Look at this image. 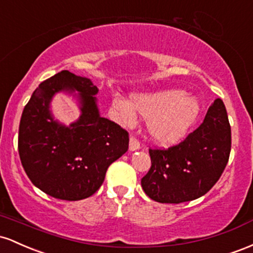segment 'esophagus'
<instances>
[{
    "mask_svg": "<svg viewBox=\"0 0 253 253\" xmlns=\"http://www.w3.org/2000/svg\"><path fill=\"white\" fill-rule=\"evenodd\" d=\"M140 147H141L140 141H138L135 136H131V137H130V141H129V149L131 150V152H134V150L140 149Z\"/></svg>",
    "mask_w": 253,
    "mask_h": 253,
    "instance_id": "obj_1",
    "label": "esophagus"
}]
</instances>
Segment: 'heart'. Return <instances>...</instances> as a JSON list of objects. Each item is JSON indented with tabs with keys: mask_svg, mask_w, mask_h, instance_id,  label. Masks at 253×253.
Here are the masks:
<instances>
[{
	"mask_svg": "<svg viewBox=\"0 0 253 253\" xmlns=\"http://www.w3.org/2000/svg\"><path fill=\"white\" fill-rule=\"evenodd\" d=\"M112 107L124 126H132L136 112L148 119L150 137L164 146L180 141L194 123L200 104L179 89H164L154 93L132 95L131 103L116 98Z\"/></svg>",
	"mask_w": 253,
	"mask_h": 253,
	"instance_id": "heart-1",
	"label": "heart"
}]
</instances>
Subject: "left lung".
I'll return each mask as SVG.
<instances>
[{
	"label": "left lung",
	"mask_w": 253,
	"mask_h": 253,
	"mask_svg": "<svg viewBox=\"0 0 253 253\" xmlns=\"http://www.w3.org/2000/svg\"><path fill=\"white\" fill-rule=\"evenodd\" d=\"M231 153V126L223 101L216 99L203 123L167 149H149L143 191L160 203H183L206 195L220 179Z\"/></svg>",
	"instance_id": "left-lung-1"
}]
</instances>
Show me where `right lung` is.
I'll return each instance as SVG.
<instances>
[{"mask_svg":"<svg viewBox=\"0 0 253 253\" xmlns=\"http://www.w3.org/2000/svg\"><path fill=\"white\" fill-rule=\"evenodd\" d=\"M78 90L81 118L69 127L55 121L49 103L58 91ZM98 87L89 79L62 70L42 81L22 111L20 160L33 185L51 197L80 201L104 183L107 169L129 148V134L99 115Z\"/></svg>","mask_w":253,"mask_h":253,"instance_id":"add662e5","label":"right lung"}]
</instances>
